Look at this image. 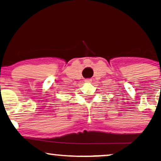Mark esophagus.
Segmentation results:
<instances>
[{"label":"esophagus","instance_id":"1","mask_svg":"<svg viewBox=\"0 0 161 161\" xmlns=\"http://www.w3.org/2000/svg\"><path fill=\"white\" fill-rule=\"evenodd\" d=\"M85 82H91V81H92V79H90V78L85 79Z\"/></svg>","mask_w":161,"mask_h":161}]
</instances>
